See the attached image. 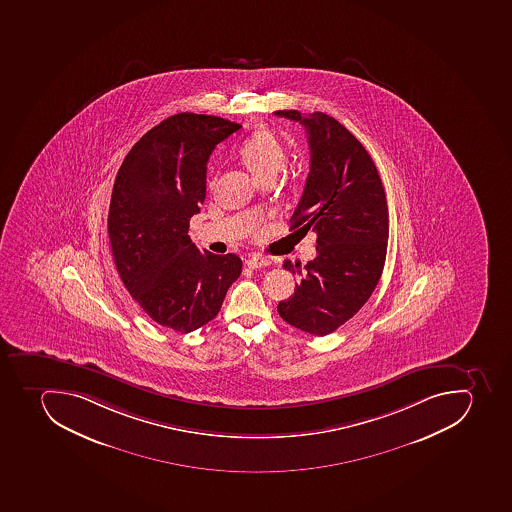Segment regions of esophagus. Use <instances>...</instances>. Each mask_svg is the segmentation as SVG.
I'll return each instance as SVG.
<instances>
[{
    "label": "esophagus",
    "mask_w": 512,
    "mask_h": 512,
    "mask_svg": "<svg viewBox=\"0 0 512 512\" xmlns=\"http://www.w3.org/2000/svg\"><path fill=\"white\" fill-rule=\"evenodd\" d=\"M271 264V259L262 258V256H253V258L246 261V266L250 269H261V267H267Z\"/></svg>",
    "instance_id": "34e87169"
}]
</instances>
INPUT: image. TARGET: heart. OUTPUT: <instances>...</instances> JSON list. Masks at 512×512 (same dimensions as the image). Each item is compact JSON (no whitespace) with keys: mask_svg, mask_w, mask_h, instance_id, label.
I'll return each instance as SVG.
<instances>
[{"mask_svg":"<svg viewBox=\"0 0 512 512\" xmlns=\"http://www.w3.org/2000/svg\"><path fill=\"white\" fill-rule=\"evenodd\" d=\"M240 155L246 167L250 168L258 180H262L275 177V173L284 167L285 147L274 133L259 129L243 141Z\"/></svg>","mask_w":512,"mask_h":512,"instance_id":"1","label":"heart"}]
</instances>
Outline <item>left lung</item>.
<instances>
[{
	"label": "left lung",
	"instance_id": "obj_1",
	"mask_svg": "<svg viewBox=\"0 0 512 512\" xmlns=\"http://www.w3.org/2000/svg\"><path fill=\"white\" fill-rule=\"evenodd\" d=\"M277 116L305 126L311 164L290 228L318 233V256L301 267L292 297L277 306L280 318L313 335L347 323L371 297L386 261L389 214L383 181L370 154L339 121L323 112Z\"/></svg>",
	"mask_w": 512,
	"mask_h": 512
}]
</instances>
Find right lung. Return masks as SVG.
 Masks as SVG:
<instances>
[{"label":"right lung","instance_id":"add662e5","mask_svg":"<svg viewBox=\"0 0 512 512\" xmlns=\"http://www.w3.org/2000/svg\"><path fill=\"white\" fill-rule=\"evenodd\" d=\"M240 128L220 116H168L116 173L108 211L116 271L144 313L173 331L186 334L214 319L241 274L237 254L201 253L188 235L206 198L209 155Z\"/></svg>","mask_w":512,"mask_h":512}]
</instances>
